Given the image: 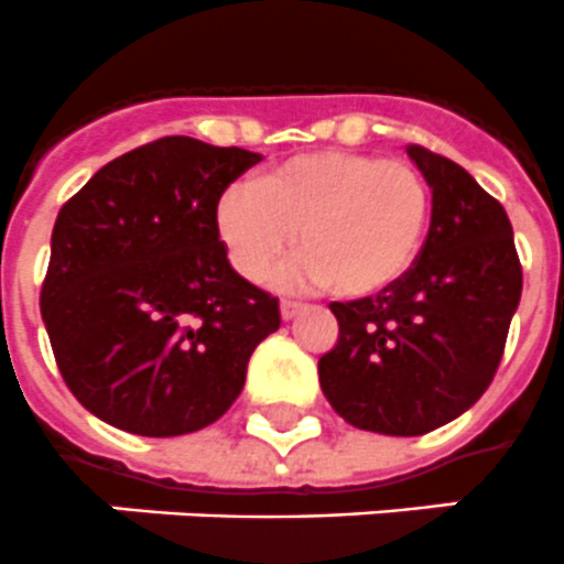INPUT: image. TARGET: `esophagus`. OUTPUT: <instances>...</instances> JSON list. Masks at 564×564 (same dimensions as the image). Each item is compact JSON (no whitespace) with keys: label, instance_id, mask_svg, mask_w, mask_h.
Wrapping results in <instances>:
<instances>
[{"label":"esophagus","instance_id":"1","mask_svg":"<svg viewBox=\"0 0 564 564\" xmlns=\"http://www.w3.org/2000/svg\"><path fill=\"white\" fill-rule=\"evenodd\" d=\"M279 311H282V319H294L296 314L303 311V303H294V300H282Z\"/></svg>","mask_w":564,"mask_h":564}]
</instances>
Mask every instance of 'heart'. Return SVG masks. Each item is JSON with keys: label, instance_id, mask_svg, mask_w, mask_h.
I'll use <instances>...</instances> for the list:
<instances>
[{"label": "heart", "instance_id": "heart-1", "mask_svg": "<svg viewBox=\"0 0 564 564\" xmlns=\"http://www.w3.org/2000/svg\"><path fill=\"white\" fill-rule=\"evenodd\" d=\"M431 224V186L410 162L358 151H311L261 171L256 186H229L215 227L232 268L264 282L288 250L303 259L291 282H326L360 300L393 288L413 268Z\"/></svg>", "mask_w": 564, "mask_h": 564}]
</instances>
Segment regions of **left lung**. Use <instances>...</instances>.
<instances>
[{
	"instance_id": "obj_1",
	"label": "left lung",
	"mask_w": 564,
	"mask_h": 564,
	"mask_svg": "<svg viewBox=\"0 0 564 564\" xmlns=\"http://www.w3.org/2000/svg\"><path fill=\"white\" fill-rule=\"evenodd\" d=\"M431 186V227L393 288L332 303L340 335L319 358L328 404L360 431L419 436L466 413L492 384L521 300L503 206L457 162L408 145Z\"/></svg>"
}]
</instances>
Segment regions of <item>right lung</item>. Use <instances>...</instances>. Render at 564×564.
Listing matches in <instances>:
<instances>
[{"label": "right lung", "mask_w": 564, "mask_h": 564, "mask_svg": "<svg viewBox=\"0 0 564 564\" xmlns=\"http://www.w3.org/2000/svg\"><path fill=\"white\" fill-rule=\"evenodd\" d=\"M261 156L165 137L93 174L57 212L40 311L63 381L139 436L212 425L236 402L279 300L238 276L215 206Z\"/></svg>", "instance_id": "right-lung-1"}]
</instances>
